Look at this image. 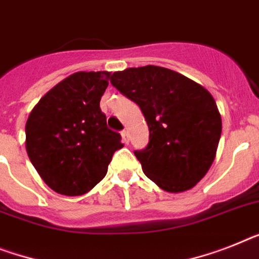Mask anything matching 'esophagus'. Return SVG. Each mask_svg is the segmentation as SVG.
Segmentation results:
<instances>
[{
    "instance_id": "obj_1",
    "label": "esophagus",
    "mask_w": 259,
    "mask_h": 259,
    "mask_svg": "<svg viewBox=\"0 0 259 259\" xmlns=\"http://www.w3.org/2000/svg\"><path fill=\"white\" fill-rule=\"evenodd\" d=\"M120 134H121V138H123V143H124V144H128L130 139H128V131H127V130H123Z\"/></svg>"
}]
</instances>
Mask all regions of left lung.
Listing matches in <instances>:
<instances>
[{
  "instance_id": "1",
  "label": "left lung",
  "mask_w": 259,
  "mask_h": 259,
  "mask_svg": "<svg viewBox=\"0 0 259 259\" xmlns=\"http://www.w3.org/2000/svg\"><path fill=\"white\" fill-rule=\"evenodd\" d=\"M112 86L138 104L149 142L135 151L148 179L166 192L188 191L210 168L221 138V115L208 90L169 68L117 71Z\"/></svg>"
}]
</instances>
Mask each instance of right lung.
<instances>
[{"label": "right lung", "mask_w": 259, "mask_h": 259, "mask_svg": "<svg viewBox=\"0 0 259 259\" xmlns=\"http://www.w3.org/2000/svg\"><path fill=\"white\" fill-rule=\"evenodd\" d=\"M110 72L79 71L49 91L26 121V151L57 193L80 196L106 176L120 134L107 127L100 99Z\"/></svg>", "instance_id": "1"}]
</instances>
